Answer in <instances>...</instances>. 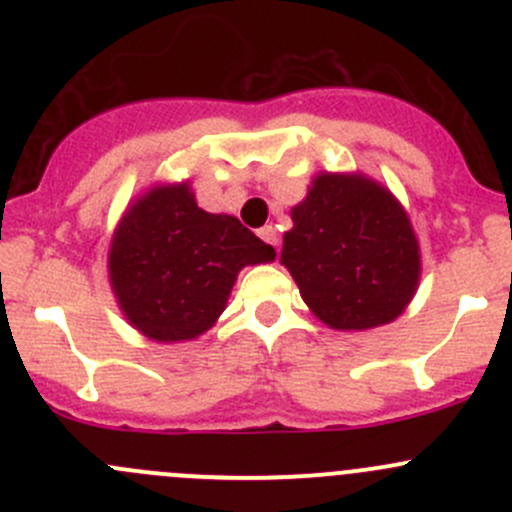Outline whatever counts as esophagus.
<instances>
[{"label": "esophagus", "mask_w": 512, "mask_h": 512, "mask_svg": "<svg viewBox=\"0 0 512 512\" xmlns=\"http://www.w3.org/2000/svg\"><path fill=\"white\" fill-rule=\"evenodd\" d=\"M257 235L262 237V240L267 242V245H272V247H277V230L272 225H265V227H260V232H257Z\"/></svg>", "instance_id": "1"}]
</instances>
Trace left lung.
Masks as SVG:
<instances>
[{"label": "left lung", "mask_w": 512, "mask_h": 512, "mask_svg": "<svg viewBox=\"0 0 512 512\" xmlns=\"http://www.w3.org/2000/svg\"><path fill=\"white\" fill-rule=\"evenodd\" d=\"M280 262L314 317L361 332L389 324L414 299L421 252L399 200L361 173H319L292 208Z\"/></svg>", "instance_id": "left-lung-1"}]
</instances>
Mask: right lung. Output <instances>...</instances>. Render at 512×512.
I'll return each instance as SVG.
<instances>
[{
    "mask_svg": "<svg viewBox=\"0 0 512 512\" xmlns=\"http://www.w3.org/2000/svg\"><path fill=\"white\" fill-rule=\"evenodd\" d=\"M275 260L232 215L198 208L188 183L153 185L111 237L108 280L123 317L153 342H188L225 312L237 272Z\"/></svg>",
    "mask_w": 512,
    "mask_h": 512,
    "instance_id": "right-lung-1",
    "label": "right lung"
}]
</instances>
